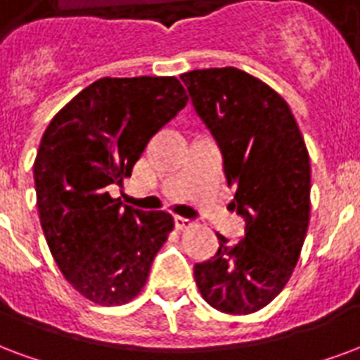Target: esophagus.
<instances>
[{"instance_id":"obj_1","label":"esophagus","mask_w":360,"mask_h":360,"mask_svg":"<svg viewBox=\"0 0 360 360\" xmlns=\"http://www.w3.org/2000/svg\"><path fill=\"white\" fill-rule=\"evenodd\" d=\"M174 224H176L178 229H188L191 228L195 221L191 220V218H186V216H176V218H174Z\"/></svg>"}]
</instances>
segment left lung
Here are the masks:
<instances>
[{"mask_svg":"<svg viewBox=\"0 0 360 360\" xmlns=\"http://www.w3.org/2000/svg\"><path fill=\"white\" fill-rule=\"evenodd\" d=\"M195 112L214 134L224 172L245 218V237L195 264L202 300L228 315L260 311L285 288L311 212V165L290 108L277 91L237 68L180 75Z\"/></svg>","mask_w":360,"mask_h":360,"instance_id":"8db88e82","label":"left lung"}]
</instances>
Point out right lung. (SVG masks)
Listing matches in <instances>:
<instances>
[{"instance_id":"right-lung-1","label":"right lung","mask_w":360,"mask_h":360,"mask_svg":"<svg viewBox=\"0 0 360 360\" xmlns=\"http://www.w3.org/2000/svg\"><path fill=\"white\" fill-rule=\"evenodd\" d=\"M186 104L176 77H102L43 132L34 161L39 221L62 275L93 304L136 298L174 229L170 212L121 207L110 186L131 178L151 136Z\"/></svg>"}]
</instances>
